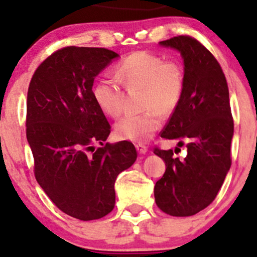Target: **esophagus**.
I'll list each match as a JSON object with an SVG mask.
<instances>
[{"instance_id": "esophagus-1", "label": "esophagus", "mask_w": 257, "mask_h": 257, "mask_svg": "<svg viewBox=\"0 0 257 257\" xmlns=\"http://www.w3.org/2000/svg\"><path fill=\"white\" fill-rule=\"evenodd\" d=\"M135 147H137L138 152L140 153V155H145V153L149 151V150H147V147L145 145H143V144H137Z\"/></svg>"}]
</instances>
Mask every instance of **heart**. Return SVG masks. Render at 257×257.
<instances>
[{"label": "heart", "instance_id": "obj_1", "mask_svg": "<svg viewBox=\"0 0 257 257\" xmlns=\"http://www.w3.org/2000/svg\"><path fill=\"white\" fill-rule=\"evenodd\" d=\"M116 79L101 78L93 87V98L107 116L118 117L124 107V93L141 90V114L125 116L114 125L120 140L143 143L163 124V116L178 110L185 91V72L178 61L163 60L145 51L129 54L117 65Z\"/></svg>", "mask_w": 257, "mask_h": 257}]
</instances>
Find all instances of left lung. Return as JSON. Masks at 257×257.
Wrapping results in <instances>:
<instances>
[{"instance_id":"1","label":"left lung","mask_w":257,"mask_h":257,"mask_svg":"<svg viewBox=\"0 0 257 257\" xmlns=\"http://www.w3.org/2000/svg\"><path fill=\"white\" fill-rule=\"evenodd\" d=\"M181 53L185 91L161 137L186 145L185 158L173 150L155 147L166 162V173L156 182L155 200L163 213L192 216L216 198L231 168L233 118L228 85L219 61L199 41L176 36L159 42Z\"/></svg>"}]
</instances>
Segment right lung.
<instances>
[{"instance_id":"right-lung-1","label":"right lung","mask_w":257,"mask_h":257,"mask_svg":"<svg viewBox=\"0 0 257 257\" xmlns=\"http://www.w3.org/2000/svg\"><path fill=\"white\" fill-rule=\"evenodd\" d=\"M117 57L106 48L64 47L40 64L29 85L35 178L57 208L82 221L113 210L114 181L138 157L131 141L104 144L111 125L93 98L94 78Z\"/></svg>"}]
</instances>
